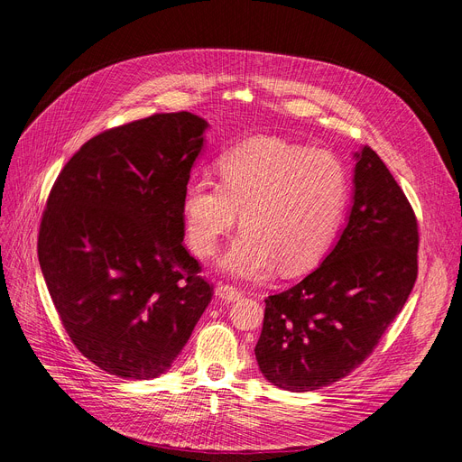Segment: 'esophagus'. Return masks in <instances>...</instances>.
<instances>
[{
    "instance_id": "34e87169",
    "label": "esophagus",
    "mask_w": 462,
    "mask_h": 462,
    "mask_svg": "<svg viewBox=\"0 0 462 462\" xmlns=\"http://www.w3.org/2000/svg\"><path fill=\"white\" fill-rule=\"evenodd\" d=\"M215 294H217L218 300H223V301H226V303L237 301V300L241 298V292H239V290H237L236 286H232V284H223V282L217 286Z\"/></svg>"
}]
</instances>
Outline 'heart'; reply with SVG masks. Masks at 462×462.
<instances>
[{
	"instance_id": "heart-1",
	"label": "heart",
	"mask_w": 462,
	"mask_h": 462,
	"mask_svg": "<svg viewBox=\"0 0 462 462\" xmlns=\"http://www.w3.org/2000/svg\"><path fill=\"white\" fill-rule=\"evenodd\" d=\"M221 181L190 180L181 197L192 251L208 256L241 213V230L218 258L223 272L251 281L277 265L301 272L317 263L333 241L348 202L345 164L329 152L256 136L226 152Z\"/></svg>"
}]
</instances>
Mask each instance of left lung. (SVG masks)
I'll list each match as a JSON object with an SVG mask.
<instances>
[{
	"mask_svg": "<svg viewBox=\"0 0 462 462\" xmlns=\"http://www.w3.org/2000/svg\"><path fill=\"white\" fill-rule=\"evenodd\" d=\"M346 226L317 270L265 300L254 354L265 380L314 392L369 357L418 277V221L383 161L354 153Z\"/></svg>",
	"mask_w": 462,
	"mask_h": 462,
	"instance_id": "obj_1",
	"label": "left lung"
}]
</instances>
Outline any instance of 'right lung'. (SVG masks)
<instances>
[{
  "instance_id": "obj_1",
  "label": "right lung",
  "mask_w": 462,
  "mask_h": 462,
  "mask_svg": "<svg viewBox=\"0 0 462 462\" xmlns=\"http://www.w3.org/2000/svg\"><path fill=\"white\" fill-rule=\"evenodd\" d=\"M208 121L155 114L88 140L58 176L39 263L70 341L97 367L150 380L172 367L213 288L183 247V189Z\"/></svg>"
}]
</instances>
